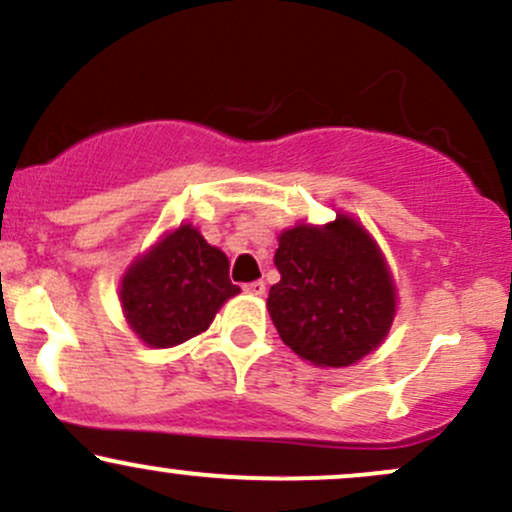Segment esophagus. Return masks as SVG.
<instances>
[{"label": "esophagus", "mask_w": 512, "mask_h": 512, "mask_svg": "<svg viewBox=\"0 0 512 512\" xmlns=\"http://www.w3.org/2000/svg\"><path fill=\"white\" fill-rule=\"evenodd\" d=\"M264 289H267V286H264V281H250V284L243 286V291L250 293V296H262Z\"/></svg>", "instance_id": "1"}]
</instances>
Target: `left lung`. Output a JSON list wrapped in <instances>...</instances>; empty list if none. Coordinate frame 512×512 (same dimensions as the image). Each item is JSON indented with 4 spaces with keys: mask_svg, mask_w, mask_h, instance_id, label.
Masks as SVG:
<instances>
[{
    "mask_svg": "<svg viewBox=\"0 0 512 512\" xmlns=\"http://www.w3.org/2000/svg\"><path fill=\"white\" fill-rule=\"evenodd\" d=\"M281 281L269 289L272 322L298 356L315 366H351L385 339L395 286L383 255L356 221L337 216L322 228L279 236Z\"/></svg>",
    "mask_w": 512,
    "mask_h": 512,
    "instance_id": "obj_1",
    "label": "left lung"
}]
</instances>
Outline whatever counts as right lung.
Listing matches in <instances>:
<instances>
[{
	"instance_id": "right-lung-1",
	"label": "right lung",
	"mask_w": 512,
	"mask_h": 512,
	"mask_svg": "<svg viewBox=\"0 0 512 512\" xmlns=\"http://www.w3.org/2000/svg\"><path fill=\"white\" fill-rule=\"evenodd\" d=\"M238 291L228 257L192 226H180L127 269L120 301L129 327L149 346L166 349L207 330Z\"/></svg>"
}]
</instances>
